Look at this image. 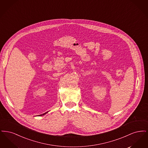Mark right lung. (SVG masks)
Wrapping results in <instances>:
<instances>
[{
  "instance_id": "right-lung-1",
  "label": "right lung",
  "mask_w": 148,
  "mask_h": 148,
  "mask_svg": "<svg viewBox=\"0 0 148 148\" xmlns=\"http://www.w3.org/2000/svg\"><path fill=\"white\" fill-rule=\"evenodd\" d=\"M45 114V113H44V114H42V115H44V114ZM42 114H41V115H39V116H42Z\"/></svg>"
}]
</instances>
